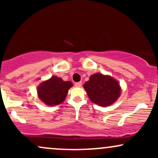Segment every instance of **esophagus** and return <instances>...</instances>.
<instances>
[{
  "mask_svg": "<svg viewBox=\"0 0 158 158\" xmlns=\"http://www.w3.org/2000/svg\"><path fill=\"white\" fill-rule=\"evenodd\" d=\"M81 84H82V83H81V81H79V82H76L75 83V86L76 87H78V88H79V87L81 86Z\"/></svg>",
  "mask_w": 158,
  "mask_h": 158,
  "instance_id": "esophagus-1",
  "label": "esophagus"
}]
</instances>
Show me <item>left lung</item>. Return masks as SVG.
Returning a JSON list of instances; mask_svg holds the SVG:
<instances>
[{
    "mask_svg": "<svg viewBox=\"0 0 158 158\" xmlns=\"http://www.w3.org/2000/svg\"><path fill=\"white\" fill-rule=\"evenodd\" d=\"M90 99L100 106L111 105L120 95L119 83L112 77L95 73L84 85Z\"/></svg>",
    "mask_w": 158,
    "mask_h": 158,
    "instance_id": "obj_1",
    "label": "left lung"
}]
</instances>
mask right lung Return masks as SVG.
<instances>
[{
	"mask_svg": "<svg viewBox=\"0 0 158 158\" xmlns=\"http://www.w3.org/2000/svg\"><path fill=\"white\" fill-rule=\"evenodd\" d=\"M73 86L70 81H64L61 78L52 77L41 83L38 88L39 97L50 106L59 105L64 100L68 90Z\"/></svg>",
	"mask_w": 158,
	"mask_h": 158,
	"instance_id": "add662e5",
	"label": "right lung"
}]
</instances>
